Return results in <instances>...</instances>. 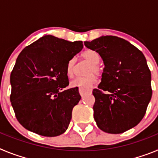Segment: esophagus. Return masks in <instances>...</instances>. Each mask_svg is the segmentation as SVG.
I'll use <instances>...</instances> for the list:
<instances>
[{
  "instance_id": "34e87169",
  "label": "esophagus",
  "mask_w": 158,
  "mask_h": 158,
  "mask_svg": "<svg viewBox=\"0 0 158 158\" xmlns=\"http://www.w3.org/2000/svg\"><path fill=\"white\" fill-rule=\"evenodd\" d=\"M79 93H80V95L81 96H85L87 93H91L92 90L91 89H79Z\"/></svg>"
}]
</instances>
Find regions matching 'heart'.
<instances>
[{
  "label": "heart",
  "instance_id": "1",
  "mask_svg": "<svg viewBox=\"0 0 158 158\" xmlns=\"http://www.w3.org/2000/svg\"><path fill=\"white\" fill-rule=\"evenodd\" d=\"M81 57L84 59L87 60L91 63V65L89 67L87 72V73H89V75L86 77L75 78L74 80L71 81V86L87 89L93 87L97 81V77H96V75L93 74V73L97 75H100L101 73L100 68L98 65V63L100 62V56L96 51L88 50L82 53ZM74 67L75 59L71 58L66 64V74L69 77H73L74 75Z\"/></svg>",
  "mask_w": 158,
  "mask_h": 158
}]
</instances>
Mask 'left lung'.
I'll return each instance as SVG.
<instances>
[{
    "label": "left lung",
    "instance_id": "obj_1",
    "mask_svg": "<svg viewBox=\"0 0 158 158\" xmlns=\"http://www.w3.org/2000/svg\"><path fill=\"white\" fill-rule=\"evenodd\" d=\"M84 43L100 54L104 65L101 82L93 91L96 125L107 133H123L140 123L151 100V73L146 58L136 47L116 36Z\"/></svg>",
    "mask_w": 158,
    "mask_h": 158
}]
</instances>
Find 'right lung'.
Returning <instances> with one entry per match:
<instances>
[{"mask_svg":"<svg viewBox=\"0 0 158 158\" xmlns=\"http://www.w3.org/2000/svg\"><path fill=\"white\" fill-rule=\"evenodd\" d=\"M82 48L81 41L48 35L19 54L11 73L10 100L25 129L46 137L66 131L73 108L81 98L77 87L62 90L69 85L66 64Z\"/></svg>","mask_w":158,"mask_h":158,"instance_id":"obj_1","label":"right lung"}]
</instances>
